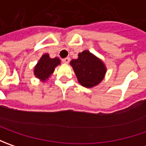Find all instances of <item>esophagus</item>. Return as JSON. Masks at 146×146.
<instances>
[{"label":"esophagus","instance_id":"34e87169","mask_svg":"<svg viewBox=\"0 0 146 146\" xmlns=\"http://www.w3.org/2000/svg\"><path fill=\"white\" fill-rule=\"evenodd\" d=\"M70 58H66L62 59V62L65 63V64H68L69 63V62H70Z\"/></svg>","mask_w":146,"mask_h":146}]
</instances>
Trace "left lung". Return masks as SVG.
Listing matches in <instances>:
<instances>
[{
	"instance_id": "1",
	"label": "left lung",
	"mask_w": 146,
	"mask_h": 146,
	"mask_svg": "<svg viewBox=\"0 0 146 146\" xmlns=\"http://www.w3.org/2000/svg\"><path fill=\"white\" fill-rule=\"evenodd\" d=\"M78 82L84 87L91 88L101 84L106 73V66L101 58L84 50L78 54V58L70 62Z\"/></svg>"
}]
</instances>
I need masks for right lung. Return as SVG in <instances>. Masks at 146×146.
Returning <instances> with one entry per match:
<instances>
[{
    "instance_id": "add662e5",
    "label": "right lung",
    "mask_w": 146,
    "mask_h": 146,
    "mask_svg": "<svg viewBox=\"0 0 146 146\" xmlns=\"http://www.w3.org/2000/svg\"><path fill=\"white\" fill-rule=\"evenodd\" d=\"M58 65H61V60L58 58H51L48 53H44L34 66V76L40 81L46 82Z\"/></svg>"
}]
</instances>
